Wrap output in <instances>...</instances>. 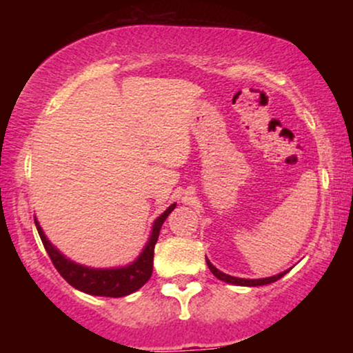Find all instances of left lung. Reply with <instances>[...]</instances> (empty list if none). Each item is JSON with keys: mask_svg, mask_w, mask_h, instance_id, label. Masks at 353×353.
<instances>
[{"mask_svg": "<svg viewBox=\"0 0 353 353\" xmlns=\"http://www.w3.org/2000/svg\"><path fill=\"white\" fill-rule=\"evenodd\" d=\"M208 261V259H205ZM208 265L210 269V272H212L216 277L219 279V281H224L228 283H232V285H244V287H257V285H267V283H272L275 281H279V279L283 277L289 270H283V272L277 274V275H272V277H265V279H239V277H232V275H228L224 272H221V270L216 269L210 262L208 261Z\"/></svg>", "mask_w": 353, "mask_h": 353, "instance_id": "left-lung-1", "label": "left lung"}]
</instances>
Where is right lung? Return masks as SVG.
I'll list each match as a JSON object with an SVG mask.
<instances>
[{
    "instance_id": "add662e5",
    "label": "right lung",
    "mask_w": 353,
    "mask_h": 353,
    "mask_svg": "<svg viewBox=\"0 0 353 353\" xmlns=\"http://www.w3.org/2000/svg\"><path fill=\"white\" fill-rule=\"evenodd\" d=\"M176 204L169 205L168 209L161 214L159 217L154 221L151 236L143 252L134 262L124 267H112V269H92L72 262L66 255H63L56 249L54 245L48 241L44 236L41 225L34 219L36 229H38L39 237H41L44 249L50 255L51 262L54 264L56 270L61 274L70 285L81 292L89 295H99V297H124L136 290H139L145 282L151 279L152 274V261H154V245H156L157 237H159V230L163 228L164 221L168 219L169 214L172 212Z\"/></svg>"
}]
</instances>
